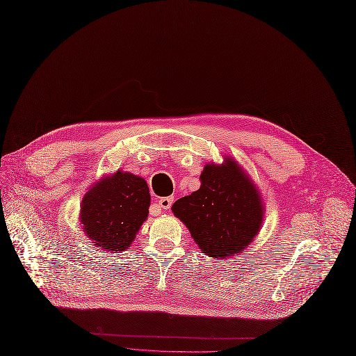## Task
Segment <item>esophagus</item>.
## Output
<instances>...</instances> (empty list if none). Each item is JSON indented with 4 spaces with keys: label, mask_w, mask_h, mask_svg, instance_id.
Segmentation results:
<instances>
[{
    "label": "esophagus",
    "mask_w": 356,
    "mask_h": 356,
    "mask_svg": "<svg viewBox=\"0 0 356 356\" xmlns=\"http://www.w3.org/2000/svg\"><path fill=\"white\" fill-rule=\"evenodd\" d=\"M158 202H159V207L166 211V210L171 209L172 202H174V198H171V197H163V198H161Z\"/></svg>",
    "instance_id": "1"
}]
</instances>
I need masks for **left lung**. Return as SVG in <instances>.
Segmentation results:
<instances>
[{"mask_svg":"<svg viewBox=\"0 0 356 356\" xmlns=\"http://www.w3.org/2000/svg\"><path fill=\"white\" fill-rule=\"evenodd\" d=\"M200 181L198 191L174 202V214L188 227L202 253L220 259L238 255L262 223L257 187L230 158L225 165H206Z\"/></svg>","mask_w":356,"mask_h":356,"instance_id":"8db88e82","label":"left lung"}]
</instances>
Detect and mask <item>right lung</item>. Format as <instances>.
Returning a JSON list of instances; mask_svg holds the SVG:
<instances>
[{"instance_id": "obj_1", "label": "right lung", "mask_w": 356, "mask_h": 356, "mask_svg": "<svg viewBox=\"0 0 356 356\" xmlns=\"http://www.w3.org/2000/svg\"><path fill=\"white\" fill-rule=\"evenodd\" d=\"M150 194L143 178L117 171L82 198L81 222L103 250H124L146 220Z\"/></svg>"}]
</instances>
